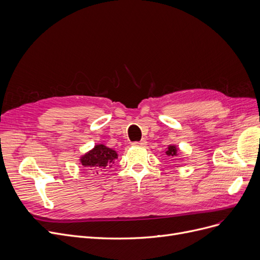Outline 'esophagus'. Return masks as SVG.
<instances>
[{"instance_id":"esophagus-1","label":"esophagus","mask_w":260,"mask_h":260,"mask_svg":"<svg viewBox=\"0 0 260 260\" xmlns=\"http://www.w3.org/2000/svg\"><path fill=\"white\" fill-rule=\"evenodd\" d=\"M132 145L133 146H138V147H144V146L147 145V142L145 140H142L141 142H134Z\"/></svg>"}]
</instances>
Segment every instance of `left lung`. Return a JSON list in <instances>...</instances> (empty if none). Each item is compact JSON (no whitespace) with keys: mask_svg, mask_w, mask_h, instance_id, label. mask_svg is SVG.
Here are the masks:
<instances>
[{"mask_svg":"<svg viewBox=\"0 0 260 260\" xmlns=\"http://www.w3.org/2000/svg\"><path fill=\"white\" fill-rule=\"evenodd\" d=\"M179 148L176 145H168L166 148V154L168 156H177Z\"/></svg>","mask_w":260,"mask_h":260,"instance_id":"8db88e82","label":"left lung"}]
</instances>
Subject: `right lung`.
<instances>
[{"label": "right lung", "mask_w": 260, "mask_h": 260, "mask_svg": "<svg viewBox=\"0 0 260 260\" xmlns=\"http://www.w3.org/2000/svg\"><path fill=\"white\" fill-rule=\"evenodd\" d=\"M117 157V151L112 148H109L104 144H97L91 150L82 154L79 160L83 167L90 168V170L98 174L101 171H105L107 168L112 167V164Z\"/></svg>", "instance_id": "1"}]
</instances>
